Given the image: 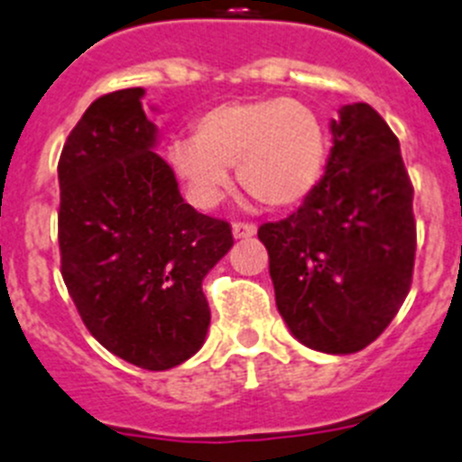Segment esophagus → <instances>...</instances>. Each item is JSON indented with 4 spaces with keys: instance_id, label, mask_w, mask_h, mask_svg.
Here are the masks:
<instances>
[{
    "instance_id": "1",
    "label": "esophagus",
    "mask_w": 462,
    "mask_h": 462,
    "mask_svg": "<svg viewBox=\"0 0 462 462\" xmlns=\"http://www.w3.org/2000/svg\"><path fill=\"white\" fill-rule=\"evenodd\" d=\"M258 232V227L254 223H242V220H236L235 226H232V235L235 239H248V236H254Z\"/></svg>"
}]
</instances>
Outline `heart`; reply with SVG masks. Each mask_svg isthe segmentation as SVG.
Masks as SVG:
<instances>
[{
    "instance_id": "heart-1",
    "label": "heart",
    "mask_w": 462,
    "mask_h": 462,
    "mask_svg": "<svg viewBox=\"0 0 462 462\" xmlns=\"http://www.w3.org/2000/svg\"><path fill=\"white\" fill-rule=\"evenodd\" d=\"M170 162L199 207H216L230 171L267 208H295L326 174L328 134L314 111L286 97L226 102L192 123V139L170 143Z\"/></svg>"
}]
</instances>
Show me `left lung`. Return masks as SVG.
<instances>
[{"instance_id":"1","label":"left lung","mask_w":462,"mask_h":462,"mask_svg":"<svg viewBox=\"0 0 462 462\" xmlns=\"http://www.w3.org/2000/svg\"><path fill=\"white\" fill-rule=\"evenodd\" d=\"M330 130L319 188L258 236L292 335L316 351L356 353L386 330L411 288L414 186L398 136L370 104L342 106Z\"/></svg>"}]
</instances>
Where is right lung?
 <instances>
[{
  "mask_svg": "<svg viewBox=\"0 0 462 462\" xmlns=\"http://www.w3.org/2000/svg\"><path fill=\"white\" fill-rule=\"evenodd\" d=\"M143 88L102 95L58 162L60 272L90 335L142 370H170L208 330L202 279L235 244L227 220L183 202L153 151Z\"/></svg>",
  "mask_w": 462,
  "mask_h": 462,
  "instance_id": "right-lung-1",
  "label": "right lung"
}]
</instances>
